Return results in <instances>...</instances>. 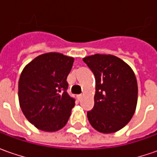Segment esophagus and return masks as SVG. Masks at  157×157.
I'll return each mask as SVG.
<instances>
[{
    "label": "esophagus",
    "mask_w": 157,
    "mask_h": 157,
    "mask_svg": "<svg viewBox=\"0 0 157 157\" xmlns=\"http://www.w3.org/2000/svg\"><path fill=\"white\" fill-rule=\"evenodd\" d=\"M77 97H78V100H81V99L83 98V95H82V94H78V95Z\"/></svg>",
    "instance_id": "34e87169"
}]
</instances>
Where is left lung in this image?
<instances>
[{"label":"left lung","instance_id":"1","mask_svg":"<svg viewBox=\"0 0 157 157\" xmlns=\"http://www.w3.org/2000/svg\"><path fill=\"white\" fill-rule=\"evenodd\" d=\"M95 77L94 106L87 112L92 127L103 134L124 128L137 104L138 86L133 70L113 55L95 54L83 58Z\"/></svg>","mask_w":157,"mask_h":157}]
</instances>
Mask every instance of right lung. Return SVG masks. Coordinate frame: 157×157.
<instances>
[{"mask_svg": "<svg viewBox=\"0 0 157 157\" xmlns=\"http://www.w3.org/2000/svg\"><path fill=\"white\" fill-rule=\"evenodd\" d=\"M74 58L57 52L42 54L21 71L19 103L28 121L40 130L55 132L65 126L75 100L67 94V76Z\"/></svg>", "mask_w": 157, "mask_h": 157, "instance_id": "right-lung-1", "label": "right lung"}]
</instances>
